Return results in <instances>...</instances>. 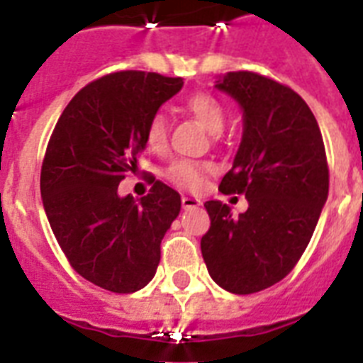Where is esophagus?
Segmentation results:
<instances>
[{
    "label": "esophagus",
    "instance_id": "1",
    "mask_svg": "<svg viewBox=\"0 0 363 363\" xmlns=\"http://www.w3.org/2000/svg\"><path fill=\"white\" fill-rule=\"evenodd\" d=\"M182 207L184 209H196V207H199L201 205V199L198 198H190V196H182Z\"/></svg>",
    "mask_w": 363,
    "mask_h": 363
}]
</instances>
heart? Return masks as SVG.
Segmentation results:
<instances>
[{
    "label": "heart",
    "instance_id": "1",
    "mask_svg": "<svg viewBox=\"0 0 363 363\" xmlns=\"http://www.w3.org/2000/svg\"><path fill=\"white\" fill-rule=\"evenodd\" d=\"M186 109L198 118L211 133H220L226 124V111L215 96L199 92L186 99ZM145 141L150 150H162L167 143V121L164 113H154L147 122ZM215 171V165L209 162H194V160H177L165 169L167 181L177 188L196 192L203 186L205 177Z\"/></svg>",
    "mask_w": 363,
    "mask_h": 363
}]
</instances>
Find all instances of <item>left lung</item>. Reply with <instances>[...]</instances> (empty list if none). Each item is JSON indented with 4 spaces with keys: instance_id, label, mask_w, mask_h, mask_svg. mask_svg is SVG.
Here are the masks:
<instances>
[{
    "instance_id": "obj_1",
    "label": "left lung",
    "mask_w": 363,
    "mask_h": 363,
    "mask_svg": "<svg viewBox=\"0 0 363 363\" xmlns=\"http://www.w3.org/2000/svg\"><path fill=\"white\" fill-rule=\"evenodd\" d=\"M239 101L245 131L222 194H242L248 209L207 201L209 232L201 254L213 281L232 294H254L282 281L309 245L328 199L330 169L320 128L290 86L252 71L216 84Z\"/></svg>"
}]
</instances>
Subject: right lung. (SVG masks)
<instances>
[{
  "label": "right lung",
  "mask_w": 363,
  "mask_h": 363,
  "mask_svg": "<svg viewBox=\"0 0 363 363\" xmlns=\"http://www.w3.org/2000/svg\"><path fill=\"white\" fill-rule=\"evenodd\" d=\"M182 88L181 77L116 71L81 88L58 118L41 165V196L71 267L96 286L131 294L152 281L181 196L150 177V192L118 184L147 145L148 118Z\"/></svg>",
  "instance_id": "add662e5"
}]
</instances>
